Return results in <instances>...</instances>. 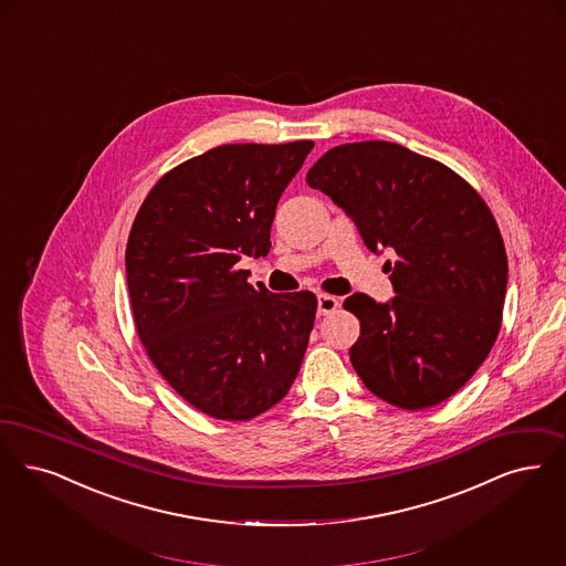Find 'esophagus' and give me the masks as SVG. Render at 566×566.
<instances>
[{
	"instance_id": "1",
	"label": "esophagus",
	"mask_w": 566,
	"mask_h": 566,
	"mask_svg": "<svg viewBox=\"0 0 566 566\" xmlns=\"http://www.w3.org/2000/svg\"><path fill=\"white\" fill-rule=\"evenodd\" d=\"M339 301L331 294H317V316H328L333 312H337Z\"/></svg>"
}]
</instances>
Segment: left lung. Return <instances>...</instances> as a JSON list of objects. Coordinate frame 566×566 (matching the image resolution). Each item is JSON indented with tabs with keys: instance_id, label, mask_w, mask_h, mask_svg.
<instances>
[{
	"instance_id": "8db88e82",
	"label": "left lung",
	"mask_w": 566,
	"mask_h": 566,
	"mask_svg": "<svg viewBox=\"0 0 566 566\" xmlns=\"http://www.w3.org/2000/svg\"><path fill=\"white\" fill-rule=\"evenodd\" d=\"M356 223L370 252L391 249L396 296L345 298L360 319L349 349L363 384L405 410L436 407L484 363L501 328L507 256L489 206L451 168L398 143L326 151L307 172Z\"/></svg>"
}]
</instances>
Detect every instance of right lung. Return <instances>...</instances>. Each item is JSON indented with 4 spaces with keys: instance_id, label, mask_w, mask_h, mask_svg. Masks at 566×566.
<instances>
[{
    "instance_id": "right-lung-1",
    "label": "right lung",
    "mask_w": 566,
    "mask_h": 566,
    "mask_svg": "<svg viewBox=\"0 0 566 566\" xmlns=\"http://www.w3.org/2000/svg\"><path fill=\"white\" fill-rule=\"evenodd\" d=\"M312 149V140L214 147L164 175L130 229L138 339L172 389L214 419L270 410L303 363L316 294L252 286L240 261L270 252L277 200Z\"/></svg>"
}]
</instances>
